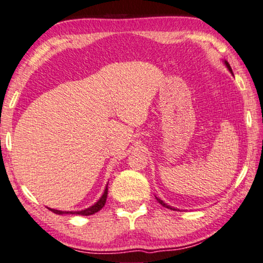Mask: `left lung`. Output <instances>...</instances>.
<instances>
[{
    "label": "left lung",
    "instance_id": "obj_1",
    "mask_svg": "<svg viewBox=\"0 0 263 263\" xmlns=\"http://www.w3.org/2000/svg\"><path fill=\"white\" fill-rule=\"evenodd\" d=\"M223 63H224V65H226V67H227V69H228V70H230V72H231V73H232V74H233V72H232V69H231V66H230V64H228V63H227V61H226V60H224V61H223ZM156 198H157V197H156ZM157 200H158V203H159V204H162V205H163V206H165V208H168V209H172V210H176V209H175V208H173V206H170V205H168V204H165V203H164V202H163V200H162V199H159V198H157Z\"/></svg>",
    "mask_w": 263,
    "mask_h": 263
}]
</instances>
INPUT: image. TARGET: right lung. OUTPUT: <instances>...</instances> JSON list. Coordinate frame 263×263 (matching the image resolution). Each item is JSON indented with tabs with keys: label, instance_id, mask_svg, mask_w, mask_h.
I'll use <instances>...</instances> for the list:
<instances>
[{
	"label": "right lung",
	"instance_id": "1",
	"mask_svg": "<svg viewBox=\"0 0 263 263\" xmlns=\"http://www.w3.org/2000/svg\"><path fill=\"white\" fill-rule=\"evenodd\" d=\"M107 186L106 189H105L104 193H102V196L100 197V199L98 200L97 203L94 204V205H91L89 208H87V209L84 210H80V211H61V210H57V209H48L50 211H53V213H55L58 215H64V214H72V215H82V216H89V215H93L95 213H98L99 210L102 209V206L105 205V203H106V198H107Z\"/></svg>",
	"mask_w": 263,
	"mask_h": 263
}]
</instances>
